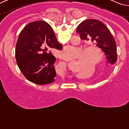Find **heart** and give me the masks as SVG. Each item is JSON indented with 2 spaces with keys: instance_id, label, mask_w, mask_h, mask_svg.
Here are the masks:
<instances>
[{
  "instance_id": "heart-1",
  "label": "heart",
  "mask_w": 129,
  "mask_h": 129,
  "mask_svg": "<svg viewBox=\"0 0 129 129\" xmlns=\"http://www.w3.org/2000/svg\"><path fill=\"white\" fill-rule=\"evenodd\" d=\"M82 55L83 56L80 61L81 68L88 66H97L102 59L101 51L94 47L89 48L86 50L84 54L81 48L71 45L65 47L61 52V57L67 61L72 60L74 58L82 56Z\"/></svg>"
}]
</instances>
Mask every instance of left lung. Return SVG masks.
Returning a JSON list of instances; mask_svg holds the SVG:
<instances>
[{"instance_id": "left-lung-1", "label": "left lung", "mask_w": 129, "mask_h": 129, "mask_svg": "<svg viewBox=\"0 0 129 129\" xmlns=\"http://www.w3.org/2000/svg\"><path fill=\"white\" fill-rule=\"evenodd\" d=\"M84 41H90L101 49L109 64L117 61V45L114 38L106 26L96 19H88L80 23L76 29Z\"/></svg>"}]
</instances>
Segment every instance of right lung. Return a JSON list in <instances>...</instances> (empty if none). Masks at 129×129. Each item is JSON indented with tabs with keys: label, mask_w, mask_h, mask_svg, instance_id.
<instances>
[{
	"label": "right lung",
	"mask_w": 129,
	"mask_h": 129,
	"mask_svg": "<svg viewBox=\"0 0 129 129\" xmlns=\"http://www.w3.org/2000/svg\"><path fill=\"white\" fill-rule=\"evenodd\" d=\"M61 50L49 24L38 20L28 24L17 39L15 57L21 73L29 81L39 85L52 84L56 73L54 57L50 50Z\"/></svg>",
	"instance_id": "right-lung-1"
}]
</instances>
